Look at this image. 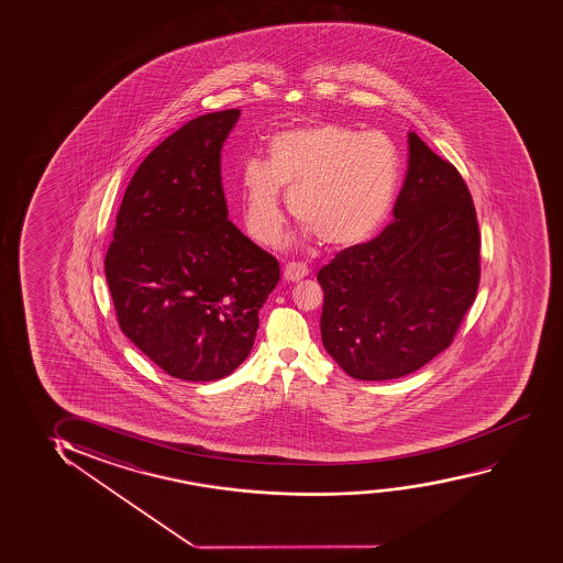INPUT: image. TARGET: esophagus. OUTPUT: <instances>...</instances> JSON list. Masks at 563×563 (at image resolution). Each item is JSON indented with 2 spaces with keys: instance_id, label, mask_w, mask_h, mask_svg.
<instances>
[{
  "instance_id": "obj_1",
  "label": "esophagus",
  "mask_w": 563,
  "mask_h": 563,
  "mask_svg": "<svg viewBox=\"0 0 563 563\" xmlns=\"http://www.w3.org/2000/svg\"><path fill=\"white\" fill-rule=\"evenodd\" d=\"M308 266L305 263H289L285 264L284 278L287 282H299V279L307 278Z\"/></svg>"
}]
</instances>
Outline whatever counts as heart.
Masks as SVG:
<instances>
[{
	"mask_svg": "<svg viewBox=\"0 0 563 563\" xmlns=\"http://www.w3.org/2000/svg\"><path fill=\"white\" fill-rule=\"evenodd\" d=\"M398 184V155L387 135L325 122L282 132L271 163L243 166V217L249 232L271 243L284 224L279 188L299 224L323 245L367 240L389 212Z\"/></svg>",
	"mask_w": 563,
	"mask_h": 563,
	"instance_id": "1",
	"label": "heart"
}]
</instances>
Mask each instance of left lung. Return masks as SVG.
Masks as SVG:
<instances>
[{
  "label": "left lung",
  "mask_w": 563,
  "mask_h": 563,
  "mask_svg": "<svg viewBox=\"0 0 563 563\" xmlns=\"http://www.w3.org/2000/svg\"><path fill=\"white\" fill-rule=\"evenodd\" d=\"M395 220L318 272L322 343L346 374L385 382L450 346L475 300L481 233L456 166L408 134V173Z\"/></svg>",
  "instance_id": "left-lung-1"
}]
</instances>
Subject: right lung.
I'll use <instances>...</instances> for the list:
<instances>
[{"mask_svg": "<svg viewBox=\"0 0 563 563\" xmlns=\"http://www.w3.org/2000/svg\"><path fill=\"white\" fill-rule=\"evenodd\" d=\"M240 109L202 114L151 151L128 184L107 249L121 330L184 382L247 358L279 264L228 220L220 151Z\"/></svg>", "mask_w": 563, "mask_h": 563, "instance_id": "1", "label": "right lung"}]
</instances>
